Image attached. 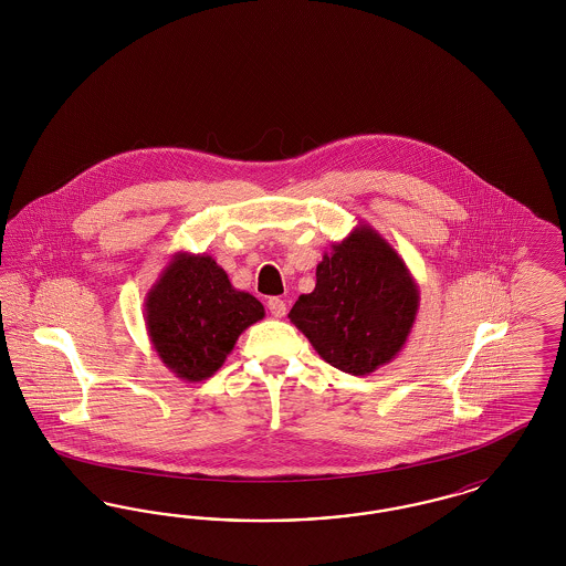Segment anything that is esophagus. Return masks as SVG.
I'll return each instance as SVG.
<instances>
[{"label":"esophagus","mask_w":566,"mask_h":566,"mask_svg":"<svg viewBox=\"0 0 566 566\" xmlns=\"http://www.w3.org/2000/svg\"><path fill=\"white\" fill-rule=\"evenodd\" d=\"M268 307H270L271 316L273 318H284L286 316V303L277 296H271L268 301Z\"/></svg>","instance_id":"34e87169"}]
</instances>
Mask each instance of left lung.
Segmentation results:
<instances>
[{
	"label": "left lung",
	"mask_w": 566,
	"mask_h": 566,
	"mask_svg": "<svg viewBox=\"0 0 566 566\" xmlns=\"http://www.w3.org/2000/svg\"><path fill=\"white\" fill-rule=\"evenodd\" d=\"M418 307V284L399 252L358 222L324 252L316 289L296 298L289 318L328 365L369 376L403 350Z\"/></svg>",
	"instance_id": "obj_1"
}]
</instances>
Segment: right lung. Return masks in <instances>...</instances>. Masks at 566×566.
I'll use <instances>...</instances> for the list:
<instances>
[{
    "label": "right lung",
    "mask_w": 566,
    "mask_h": 566,
    "mask_svg": "<svg viewBox=\"0 0 566 566\" xmlns=\"http://www.w3.org/2000/svg\"><path fill=\"white\" fill-rule=\"evenodd\" d=\"M263 316V303L233 289L210 254L176 252L144 301L153 348L185 381L214 376L243 331Z\"/></svg>",
    "instance_id": "right-lung-1"
}]
</instances>
